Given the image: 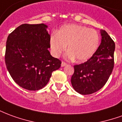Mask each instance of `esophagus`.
<instances>
[{
  "instance_id": "1",
  "label": "esophagus",
  "mask_w": 122,
  "mask_h": 122,
  "mask_svg": "<svg viewBox=\"0 0 122 122\" xmlns=\"http://www.w3.org/2000/svg\"><path fill=\"white\" fill-rule=\"evenodd\" d=\"M67 64L66 63H65V62H63V61H62V63H61V66H66Z\"/></svg>"
}]
</instances>
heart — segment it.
I'll use <instances>...</instances> for the list:
<instances>
[{
    "instance_id": "1",
    "label": "heart",
    "mask_w": 122,
    "mask_h": 122,
    "mask_svg": "<svg viewBox=\"0 0 122 122\" xmlns=\"http://www.w3.org/2000/svg\"><path fill=\"white\" fill-rule=\"evenodd\" d=\"M99 41V35L95 29L69 24L62 26L56 35L51 36L50 46L51 52L56 57L61 56L67 46L69 50L66 53L67 58H76L78 62H85L96 52Z\"/></svg>"
}]
</instances>
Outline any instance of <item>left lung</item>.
<instances>
[{"label": "left lung", "mask_w": 122, "mask_h": 122, "mask_svg": "<svg viewBox=\"0 0 122 122\" xmlns=\"http://www.w3.org/2000/svg\"><path fill=\"white\" fill-rule=\"evenodd\" d=\"M101 43L96 52L84 63L74 65L71 84L82 95L99 91L107 83L114 68L115 44L105 30H101Z\"/></svg>", "instance_id": "8db88e82"}]
</instances>
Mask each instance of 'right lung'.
Masks as SVG:
<instances>
[{
    "instance_id": "right-lung-1",
    "label": "right lung",
    "mask_w": 122,
    "mask_h": 122,
    "mask_svg": "<svg viewBox=\"0 0 122 122\" xmlns=\"http://www.w3.org/2000/svg\"><path fill=\"white\" fill-rule=\"evenodd\" d=\"M48 25L23 24L7 38L5 63L15 82L26 90L42 89L61 62L51 56Z\"/></svg>"
}]
</instances>
